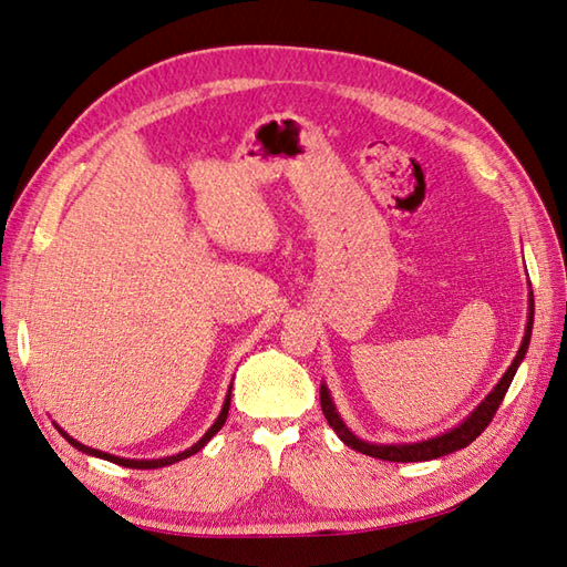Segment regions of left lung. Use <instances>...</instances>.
<instances>
[{
  "label": "left lung",
  "instance_id": "8db88e82",
  "mask_svg": "<svg viewBox=\"0 0 567 567\" xmlns=\"http://www.w3.org/2000/svg\"><path fill=\"white\" fill-rule=\"evenodd\" d=\"M532 327H534V295H532V315H528V323H526V336H524V341H522L519 353H516V358H514V363L509 365L507 372H504V378L499 380L497 388L487 394V400H485L483 404H480V406L475 409V412L463 421L461 426L449 431V433H443V436L421 441V443H400V445H375V443L360 441V439L353 436L351 431H348V429L343 426L341 416L336 414V406H333V402H331L329 390L323 388V384H321V390H319L321 412H323V416H327L329 426H331L336 433H339V439H341L346 445H351V449L358 451V453H365V455L378 457V461L419 463V461H433V457L449 455V453H453V451H461V449H465V445L473 443V441L480 436V433H483V431L489 426V421L495 419L497 409H499V404H502V400H504V394H507L509 384H512V380H514V375H516V368H519V363H522L524 355H526L528 341H532Z\"/></svg>",
  "mask_w": 567,
  "mask_h": 567
}]
</instances>
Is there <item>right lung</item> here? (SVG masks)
Instances as JSON below:
<instances>
[{
    "label": "right lung",
    "instance_id": "add662e5",
    "mask_svg": "<svg viewBox=\"0 0 567 567\" xmlns=\"http://www.w3.org/2000/svg\"><path fill=\"white\" fill-rule=\"evenodd\" d=\"M228 404H231V392L226 394V402H224V409H221V414H219V419L214 421V426L204 433V436L192 445L189 451H185V453H177V455H171V457H161V461H126V457H116V455H110V453H102V451H94V449H87V445H82V443H78L75 439H70L68 433L63 431V429H58L60 433H63L65 436V441L68 443H72L75 445L78 451H82V453H90V455H97V457H104V461H110V463H116V465H124V467H138V470H153V467H165V465H173V463H177V461H183V457H189L192 453H197V451H202L204 445H207V441L214 436L216 431H219L221 426H224V421H226V416H228Z\"/></svg>",
    "mask_w": 567,
    "mask_h": 567
}]
</instances>
